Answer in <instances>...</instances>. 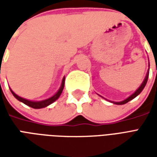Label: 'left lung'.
<instances>
[{"label": "left lung", "instance_id": "left-lung-1", "mask_svg": "<svg viewBox=\"0 0 157 157\" xmlns=\"http://www.w3.org/2000/svg\"><path fill=\"white\" fill-rule=\"evenodd\" d=\"M149 71H150V63H149V69H148V71H147V73H146V75H145L144 81H143V82L141 83V85L139 86V88L137 89V90H136L133 94H131L129 97H128L127 98L124 99V100H123V101H121V102H113V101H110V102H113V103H114V104H117V105H123V104H125V103H127V102H129V101H131L132 99H134L135 98H136V97H137V96H138L139 94L142 92V91H143V89L145 88V85H146V82H147V81H148ZM106 100H107V99H106Z\"/></svg>", "mask_w": 157, "mask_h": 157}]
</instances>
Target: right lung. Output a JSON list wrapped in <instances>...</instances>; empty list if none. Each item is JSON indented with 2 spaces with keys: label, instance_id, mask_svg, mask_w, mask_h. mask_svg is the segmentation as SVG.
Listing matches in <instances>:
<instances>
[{
  "label": "right lung",
  "instance_id": "1",
  "mask_svg": "<svg viewBox=\"0 0 157 157\" xmlns=\"http://www.w3.org/2000/svg\"><path fill=\"white\" fill-rule=\"evenodd\" d=\"M65 76H64L63 79H62L60 87L59 88V90L56 92L55 94H54V95L52 96V97H50V98H48L47 99H44V100H42V101H31V100H29V99L23 98H21V97H19L18 95H17L15 92H13L11 88H10V90H11V92H12V95L14 96L17 99L18 101H20V102H23L26 105L29 106V107H31L33 109H43V108H45V107L50 105L51 103L55 102V101L59 98V96L61 95L62 91H63L64 86H65Z\"/></svg>",
  "mask_w": 157,
  "mask_h": 157
}]
</instances>
